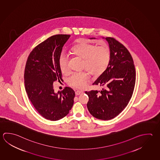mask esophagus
I'll return each mask as SVG.
<instances>
[{"label":"esophagus","instance_id":"34e87169","mask_svg":"<svg viewBox=\"0 0 160 160\" xmlns=\"http://www.w3.org/2000/svg\"><path fill=\"white\" fill-rule=\"evenodd\" d=\"M75 93H76V95H79L83 93V92H82L81 91H77Z\"/></svg>","mask_w":160,"mask_h":160}]
</instances>
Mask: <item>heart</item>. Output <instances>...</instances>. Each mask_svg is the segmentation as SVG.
I'll list each match as a JSON object with an SVG mask.
<instances>
[{
  "instance_id": "1",
  "label": "heart",
  "mask_w": 160,
  "mask_h": 160,
  "mask_svg": "<svg viewBox=\"0 0 160 160\" xmlns=\"http://www.w3.org/2000/svg\"><path fill=\"white\" fill-rule=\"evenodd\" d=\"M70 53L82 59V68L87 70L93 76H100L107 69L111 58V51L107 44L103 43L96 46L84 39L77 41L70 49ZM58 65L62 73H68V60L64 53L59 58ZM88 78V74L84 72L76 73L70 77L68 83L70 87L82 89L86 86Z\"/></svg>"
}]
</instances>
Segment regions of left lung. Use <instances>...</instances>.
I'll list each match as a JSON object with an SVG mask.
<instances>
[{
	"instance_id": "left-lung-1",
	"label": "left lung",
	"mask_w": 160,
	"mask_h": 160,
	"mask_svg": "<svg viewBox=\"0 0 160 160\" xmlns=\"http://www.w3.org/2000/svg\"><path fill=\"white\" fill-rule=\"evenodd\" d=\"M105 39L111 51L109 63L92 84L102 88L85 93L89 98L87 107L91 114L98 119L109 120L117 116L128 105L134 91L136 73L128 49L114 38L107 37Z\"/></svg>"
}]
</instances>
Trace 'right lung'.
Wrapping results in <instances>:
<instances>
[{"label": "right lung", "instance_id": "add662e5", "mask_svg": "<svg viewBox=\"0 0 160 160\" xmlns=\"http://www.w3.org/2000/svg\"><path fill=\"white\" fill-rule=\"evenodd\" d=\"M70 35H53L35 47L26 61L24 82L30 102L41 116L58 121L69 113L75 92L66 87L55 93L53 84L62 80L58 59L62 47Z\"/></svg>", "mask_w": 160, "mask_h": 160}]
</instances>
